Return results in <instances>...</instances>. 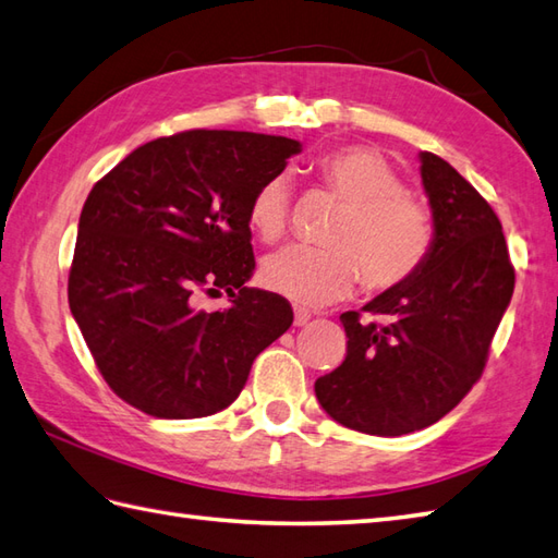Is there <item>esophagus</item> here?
<instances>
[{
    "label": "esophagus",
    "instance_id": "esophagus-1",
    "mask_svg": "<svg viewBox=\"0 0 558 558\" xmlns=\"http://www.w3.org/2000/svg\"><path fill=\"white\" fill-rule=\"evenodd\" d=\"M308 320H311V313L305 311V308H295V315H293V323L299 325V327H303V325H308Z\"/></svg>",
    "mask_w": 558,
    "mask_h": 558
}]
</instances>
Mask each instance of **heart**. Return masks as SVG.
Instances as JSON below:
<instances>
[{"instance_id": "obj_1", "label": "heart", "mask_w": 558, "mask_h": 558, "mask_svg": "<svg viewBox=\"0 0 558 558\" xmlns=\"http://www.w3.org/2000/svg\"><path fill=\"white\" fill-rule=\"evenodd\" d=\"M317 175L347 207L329 226V247L291 245L265 259L259 277L269 291L323 305L347 295L359 277L368 291L380 293L402 287L424 267L436 241L434 214L407 192L388 158L368 146H344L320 158ZM289 216V178L269 175L250 199L247 221L265 243H275L287 233Z\"/></svg>"}]
</instances>
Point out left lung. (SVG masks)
<instances>
[{"instance_id": "1", "label": "left lung", "mask_w": 558, "mask_h": 558, "mask_svg": "<svg viewBox=\"0 0 558 558\" xmlns=\"http://www.w3.org/2000/svg\"><path fill=\"white\" fill-rule=\"evenodd\" d=\"M418 158L436 221L430 255L402 287L363 305L383 323L342 313L347 359L315 380L325 412L371 436L412 434L460 404L482 378L515 287L496 211L440 156Z\"/></svg>"}]
</instances>
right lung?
<instances>
[{
  "label": "right lung",
  "mask_w": 558,
  "mask_h": 558,
  "mask_svg": "<svg viewBox=\"0 0 558 558\" xmlns=\"http://www.w3.org/2000/svg\"><path fill=\"white\" fill-rule=\"evenodd\" d=\"M299 151L287 136L187 130L134 149L88 192L66 293L120 400L158 418L221 412L291 327L283 295L245 287L247 207ZM219 290L231 310L196 308Z\"/></svg>",
  "instance_id": "add662e5"
}]
</instances>
